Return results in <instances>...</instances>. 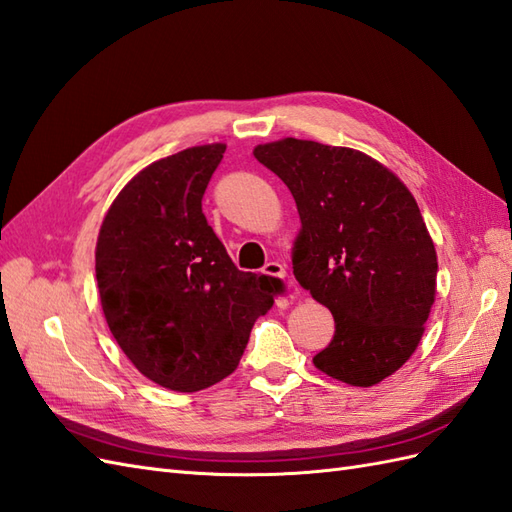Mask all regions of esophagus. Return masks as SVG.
I'll return each instance as SVG.
<instances>
[{
	"label": "esophagus",
	"mask_w": 512,
	"mask_h": 512,
	"mask_svg": "<svg viewBox=\"0 0 512 512\" xmlns=\"http://www.w3.org/2000/svg\"><path fill=\"white\" fill-rule=\"evenodd\" d=\"M263 273H265V276H271V278H286V267L276 263V260H271V263H267L263 267Z\"/></svg>",
	"instance_id": "esophagus-1"
}]
</instances>
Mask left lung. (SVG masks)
<instances>
[{
    "label": "left lung",
    "instance_id": "obj_1",
    "mask_svg": "<svg viewBox=\"0 0 512 512\" xmlns=\"http://www.w3.org/2000/svg\"><path fill=\"white\" fill-rule=\"evenodd\" d=\"M254 156L289 186L302 219L295 280L334 317L315 367L352 386L389 378L417 350L436 293L439 265L415 197L358 149L282 139Z\"/></svg>",
    "mask_w": 512,
    "mask_h": 512
}]
</instances>
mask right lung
I'll return each instance as SVG.
<instances>
[{
  "label": "right lung",
  "mask_w": 512,
  "mask_h": 512,
  "mask_svg": "<svg viewBox=\"0 0 512 512\" xmlns=\"http://www.w3.org/2000/svg\"><path fill=\"white\" fill-rule=\"evenodd\" d=\"M226 145L152 162L108 208L95 276L115 341L145 378L193 393L236 369L282 282L234 267L202 213Z\"/></svg>",
  "instance_id": "obj_1"
}]
</instances>
